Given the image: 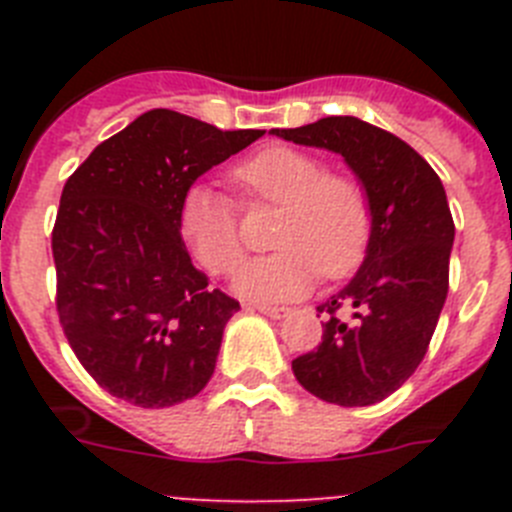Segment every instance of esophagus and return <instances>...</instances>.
Wrapping results in <instances>:
<instances>
[{"mask_svg": "<svg viewBox=\"0 0 512 512\" xmlns=\"http://www.w3.org/2000/svg\"><path fill=\"white\" fill-rule=\"evenodd\" d=\"M259 312H264V315H269V318H287L289 315V307L284 305H253Z\"/></svg>", "mask_w": 512, "mask_h": 512, "instance_id": "34e87169", "label": "esophagus"}]
</instances>
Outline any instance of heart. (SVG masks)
<instances>
[{
    "instance_id": "1",
    "label": "heart",
    "mask_w": 512,
    "mask_h": 512,
    "mask_svg": "<svg viewBox=\"0 0 512 512\" xmlns=\"http://www.w3.org/2000/svg\"><path fill=\"white\" fill-rule=\"evenodd\" d=\"M248 205L282 207L274 228L277 253L248 261L235 292L248 300L284 302L307 295L323 277L356 269L372 235V205L354 176L333 174L323 158L292 146H269L230 171ZM179 233L212 277H228L243 261L238 210L210 187H192L179 205Z\"/></svg>"
}]
</instances>
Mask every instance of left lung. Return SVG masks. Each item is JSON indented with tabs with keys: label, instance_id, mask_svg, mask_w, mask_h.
Listing matches in <instances>:
<instances>
[{
	"label": "left lung",
	"instance_id": "1",
	"mask_svg": "<svg viewBox=\"0 0 512 512\" xmlns=\"http://www.w3.org/2000/svg\"><path fill=\"white\" fill-rule=\"evenodd\" d=\"M274 135L341 153L372 205L364 264L318 307L323 341L297 356L292 372L333 405L382 402L413 377L449 295L454 217L441 179L405 140L359 117H323Z\"/></svg>",
	"mask_w": 512,
	"mask_h": 512
}]
</instances>
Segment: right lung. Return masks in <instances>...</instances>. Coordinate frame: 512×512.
Returning <instances> with one entry per match:
<instances>
[{
  "label": "right lung",
  "mask_w": 512,
  "mask_h": 512,
  "mask_svg": "<svg viewBox=\"0 0 512 512\" xmlns=\"http://www.w3.org/2000/svg\"><path fill=\"white\" fill-rule=\"evenodd\" d=\"M261 135L151 110L99 143L63 184L51 235L58 320L112 397L171 408L210 382L241 305L194 269L179 205L197 176Z\"/></svg>",
  "instance_id": "1"
}]
</instances>
